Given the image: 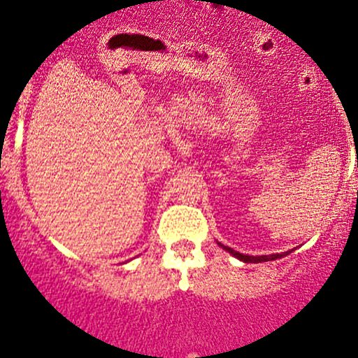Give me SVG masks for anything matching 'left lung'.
Returning <instances> with one entry per match:
<instances>
[{"mask_svg":"<svg viewBox=\"0 0 358 358\" xmlns=\"http://www.w3.org/2000/svg\"><path fill=\"white\" fill-rule=\"evenodd\" d=\"M221 245V243H220ZM224 248V250H228L229 254L231 255H235L236 259H240V261H243V262H266V261H274V259H281V257H285V255H288V252H285V254H273V255H243V254H240V252H236V250H233V248H229V247H224V245H221Z\"/></svg>","mask_w":358,"mask_h":358,"instance_id":"obj_1","label":"left lung"}]
</instances>
